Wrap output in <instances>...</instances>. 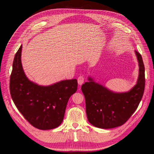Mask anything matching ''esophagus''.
Instances as JSON below:
<instances>
[{"label":"esophagus","instance_id":"obj_1","mask_svg":"<svg viewBox=\"0 0 154 154\" xmlns=\"http://www.w3.org/2000/svg\"><path fill=\"white\" fill-rule=\"evenodd\" d=\"M84 81H85V77L83 76H79V77H78V79H77L79 85H82V84H83Z\"/></svg>","mask_w":154,"mask_h":154}]
</instances>
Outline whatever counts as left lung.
I'll use <instances>...</instances> for the list:
<instances>
[{
    "instance_id": "obj_1",
    "label": "left lung",
    "mask_w": 154,
    "mask_h": 154,
    "mask_svg": "<svg viewBox=\"0 0 154 154\" xmlns=\"http://www.w3.org/2000/svg\"><path fill=\"white\" fill-rule=\"evenodd\" d=\"M139 62V77L136 85L128 92H115L95 82L89 76L81 86L86 101L88 120L92 125L111 129L123 125L136 111L143 97L144 66L141 55L135 51Z\"/></svg>"
}]
</instances>
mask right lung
I'll return each mask as SVG.
<instances>
[{
	"label": "right lung",
	"mask_w": 154,
	"mask_h": 154,
	"mask_svg": "<svg viewBox=\"0 0 154 154\" xmlns=\"http://www.w3.org/2000/svg\"><path fill=\"white\" fill-rule=\"evenodd\" d=\"M22 45L15 55L10 76L11 98L19 111L34 127L42 130L56 128L64 119L67 103L77 90L76 79L48 86L30 81L21 63Z\"/></svg>",
	"instance_id": "1"
}]
</instances>
